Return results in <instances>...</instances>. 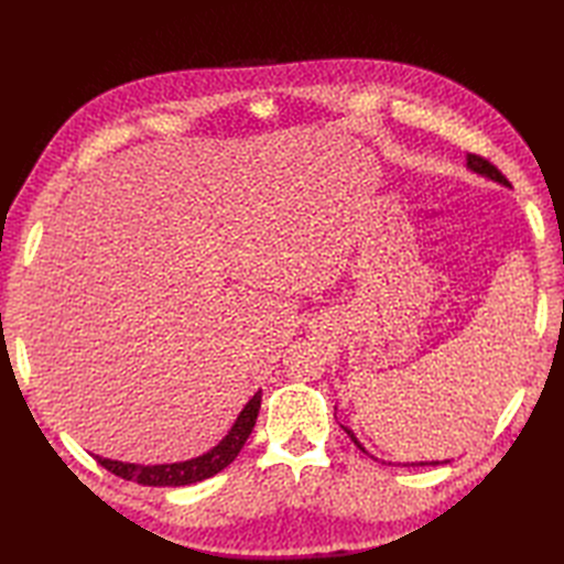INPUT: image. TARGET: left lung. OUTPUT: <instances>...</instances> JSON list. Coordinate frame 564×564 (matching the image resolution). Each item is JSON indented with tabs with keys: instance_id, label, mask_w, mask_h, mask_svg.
<instances>
[{
	"instance_id": "1",
	"label": "left lung",
	"mask_w": 564,
	"mask_h": 564,
	"mask_svg": "<svg viewBox=\"0 0 564 564\" xmlns=\"http://www.w3.org/2000/svg\"><path fill=\"white\" fill-rule=\"evenodd\" d=\"M468 169L470 172H475V174H482V176H487V178H491V181H497V183H503V185H510L508 183V178L499 172L497 166H494L489 160H485V158H480V155H468ZM348 435H350V440L355 442L357 447H360L362 452H367L360 442H357V437L352 435V431H348V429H344ZM437 464H447V460H431V466H437ZM404 466H409V464H404ZM412 466H429V460H425V464H412Z\"/></svg>"
}]
</instances>
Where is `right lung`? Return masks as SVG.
Returning <instances> with one entry per match:
<instances>
[{
    "label": "right lung",
    "instance_id": "obj_1",
    "mask_svg": "<svg viewBox=\"0 0 564 564\" xmlns=\"http://www.w3.org/2000/svg\"><path fill=\"white\" fill-rule=\"evenodd\" d=\"M259 409H261V390L247 402V406L242 409L240 416H237L230 433L220 440L212 452L202 454L197 458H191V460H183V464L139 466V464H122V460H110V458H100V456H96V460L112 475L122 477V480L139 482L145 487H183V485L202 482V480H207V477L224 470L226 466H230L235 456L240 454L247 437L253 431Z\"/></svg>",
    "mask_w": 564,
    "mask_h": 564
}]
</instances>
